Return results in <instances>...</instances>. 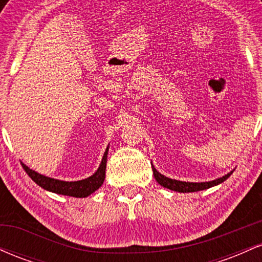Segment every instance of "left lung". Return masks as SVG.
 Segmentation results:
<instances>
[{"label":"left lung","mask_w":262,"mask_h":262,"mask_svg":"<svg viewBox=\"0 0 262 262\" xmlns=\"http://www.w3.org/2000/svg\"><path fill=\"white\" fill-rule=\"evenodd\" d=\"M152 167V172H154V177L155 180L158 181L162 187L169 188L171 191H176V192H182V193H186V192H197V191H203V189L210 188L213 186H217L219 183L224 182L225 180L229 177L233 171L228 172L227 175H224L223 177H219V179L213 180V181H208V182H186V181H179V180H173V179H169V177L161 175L158 170L155 169L154 165L151 164Z\"/></svg>","instance_id":"1"}]
</instances>
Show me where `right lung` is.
<instances>
[{"mask_svg":"<svg viewBox=\"0 0 262 262\" xmlns=\"http://www.w3.org/2000/svg\"><path fill=\"white\" fill-rule=\"evenodd\" d=\"M107 155L108 146L106 151H104L103 158H102V161L100 166H98L97 171H96L93 175L87 177V179L80 180V181H61V180L52 179V177L41 175V173L37 172V171L29 169V167L23 164V162L22 166L26 172L28 173V176L31 177L38 186H40L41 188L47 189V191L54 192V193L64 194V196L85 198L93 193L95 191H97V189L103 185L104 177H106Z\"/></svg>","mask_w":262,"mask_h":262,"instance_id":"add662e5","label":"right lung"}]
</instances>
